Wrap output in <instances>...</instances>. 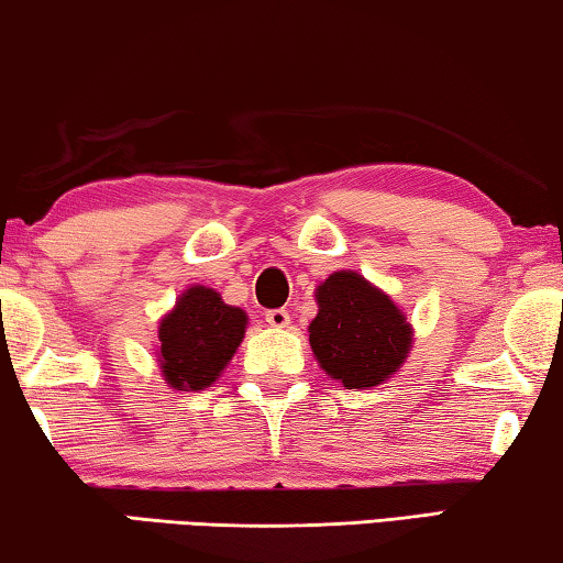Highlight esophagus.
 Instances as JSON below:
<instances>
[{
	"label": "esophagus",
	"instance_id": "1",
	"mask_svg": "<svg viewBox=\"0 0 563 563\" xmlns=\"http://www.w3.org/2000/svg\"><path fill=\"white\" fill-rule=\"evenodd\" d=\"M266 322H268V328H274V330L289 328V312L287 309H272V312H266Z\"/></svg>",
	"mask_w": 563,
	"mask_h": 563
}]
</instances>
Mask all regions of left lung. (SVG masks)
<instances>
[{"mask_svg":"<svg viewBox=\"0 0 563 563\" xmlns=\"http://www.w3.org/2000/svg\"><path fill=\"white\" fill-rule=\"evenodd\" d=\"M314 301L309 345L332 380L365 390L396 376L413 347V328L386 291L340 268L314 289Z\"/></svg>","mask_w":563,"mask_h":563,"instance_id":"left-lung-1","label":"left lung"}]
</instances>
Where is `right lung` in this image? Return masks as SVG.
I'll use <instances>...</instances> for the list:
<instances>
[{
  "mask_svg": "<svg viewBox=\"0 0 563 563\" xmlns=\"http://www.w3.org/2000/svg\"><path fill=\"white\" fill-rule=\"evenodd\" d=\"M249 314L216 289L192 284L157 324V363L175 390H206L221 378L246 335Z\"/></svg>",
  "mask_w": 563,
  "mask_h": 563,
  "instance_id": "obj_1",
  "label": "right lung"
}]
</instances>
